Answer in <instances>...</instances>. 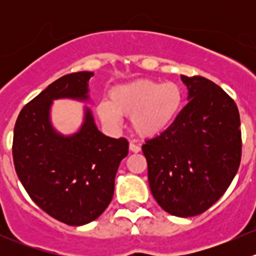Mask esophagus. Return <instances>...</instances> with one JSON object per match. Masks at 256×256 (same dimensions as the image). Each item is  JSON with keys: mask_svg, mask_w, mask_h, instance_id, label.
<instances>
[{"mask_svg": "<svg viewBox=\"0 0 256 256\" xmlns=\"http://www.w3.org/2000/svg\"><path fill=\"white\" fill-rule=\"evenodd\" d=\"M130 151L131 152H135V154H138V152H140L141 151V147L138 146V144H134V142H130Z\"/></svg>", "mask_w": 256, "mask_h": 256, "instance_id": "1", "label": "esophagus"}]
</instances>
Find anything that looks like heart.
I'll return each mask as SVG.
<instances>
[{"label":"heart","instance_id":"b5f03b06","mask_svg":"<svg viewBox=\"0 0 256 256\" xmlns=\"http://www.w3.org/2000/svg\"><path fill=\"white\" fill-rule=\"evenodd\" d=\"M182 105L183 92L176 82L138 79L112 88L109 102H98L96 112L109 126L120 125V115H130L138 136L154 138L174 125Z\"/></svg>","mask_w":256,"mask_h":256}]
</instances>
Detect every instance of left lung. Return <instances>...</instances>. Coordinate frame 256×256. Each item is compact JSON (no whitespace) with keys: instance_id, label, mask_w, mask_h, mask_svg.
I'll return each mask as SVG.
<instances>
[{"instance_id":"left-lung-1","label":"left lung","mask_w":256,"mask_h":256,"mask_svg":"<svg viewBox=\"0 0 256 256\" xmlns=\"http://www.w3.org/2000/svg\"><path fill=\"white\" fill-rule=\"evenodd\" d=\"M187 105L174 125L146 140L142 152L152 196L164 210L188 218L206 212L224 194L242 157L238 108L203 76H180Z\"/></svg>"}]
</instances>
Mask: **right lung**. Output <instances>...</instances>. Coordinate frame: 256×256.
Wrapping results in <instances>:
<instances>
[{
	"label": "right lung",
	"instance_id": "right-lung-1",
	"mask_svg": "<svg viewBox=\"0 0 256 256\" xmlns=\"http://www.w3.org/2000/svg\"><path fill=\"white\" fill-rule=\"evenodd\" d=\"M92 72L66 74L49 84L22 110L14 125V162L17 176L33 202L53 218L84 226L110 204L118 164L128 154L126 138L104 135L90 108L73 134L59 132L52 122L54 100L92 102Z\"/></svg>",
	"mask_w": 256,
	"mask_h": 256
}]
</instances>
